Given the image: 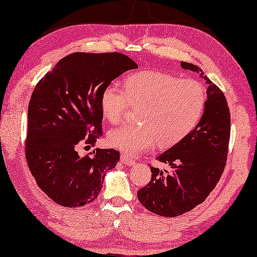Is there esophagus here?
<instances>
[{"mask_svg": "<svg viewBox=\"0 0 257 257\" xmlns=\"http://www.w3.org/2000/svg\"><path fill=\"white\" fill-rule=\"evenodd\" d=\"M120 161H121V163L125 165H133L134 164V161L130 156L125 155V154H121L120 155Z\"/></svg>", "mask_w": 257, "mask_h": 257, "instance_id": "esophagus-1", "label": "esophagus"}]
</instances>
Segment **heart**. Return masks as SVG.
<instances>
[{"instance_id": "obj_1", "label": "heart", "mask_w": 257, "mask_h": 257, "mask_svg": "<svg viewBox=\"0 0 257 257\" xmlns=\"http://www.w3.org/2000/svg\"><path fill=\"white\" fill-rule=\"evenodd\" d=\"M207 102L204 86L194 79H180L162 71H141L125 79L124 88L105 86L101 93V112L106 120H123L127 106L138 108L136 124L111 130L110 147L130 157L152 148L170 147L187 137L202 118Z\"/></svg>"}]
</instances>
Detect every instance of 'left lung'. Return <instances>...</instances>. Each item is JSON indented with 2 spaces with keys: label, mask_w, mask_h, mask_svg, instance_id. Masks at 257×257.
<instances>
[{
  "label": "left lung",
  "mask_w": 257,
  "mask_h": 257,
  "mask_svg": "<svg viewBox=\"0 0 257 257\" xmlns=\"http://www.w3.org/2000/svg\"><path fill=\"white\" fill-rule=\"evenodd\" d=\"M180 65L206 80L207 102L196 127L157 156V161L169 164L170 172L151 167V181L138 191L142 206L165 217L183 215L207 199L224 171L230 140V110L223 92L199 66L187 62Z\"/></svg>",
  "instance_id": "1"
}]
</instances>
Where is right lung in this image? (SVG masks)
<instances>
[{
  "instance_id": "add662e5",
  "label": "right lung",
  "mask_w": 257,
  "mask_h": 257,
  "mask_svg": "<svg viewBox=\"0 0 257 257\" xmlns=\"http://www.w3.org/2000/svg\"><path fill=\"white\" fill-rule=\"evenodd\" d=\"M137 68L120 53H73L35 86L27 111L26 159L38 186L56 203L69 208L90 203L106 171L116 167L117 151L96 148L92 156H79L76 149L94 146L102 136V90Z\"/></svg>"
}]
</instances>
